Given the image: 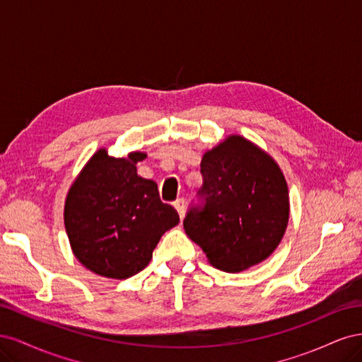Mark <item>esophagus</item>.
Segmentation results:
<instances>
[{
  "instance_id": "obj_1",
  "label": "esophagus",
  "mask_w": 362,
  "mask_h": 362,
  "mask_svg": "<svg viewBox=\"0 0 362 362\" xmlns=\"http://www.w3.org/2000/svg\"><path fill=\"white\" fill-rule=\"evenodd\" d=\"M173 206H175V210L178 211L180 217L182 218V217H184V213H185V204H184V199H177V201L173 202Z\"/></svg>"
}]
</instances>
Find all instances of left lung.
Listing matches in <instances>:
<instances>
[{
	"instance_id": "obj_1",
	"label": "left lung",
	"mask_w": 362,
	"mask_h": 362,
	"mask_svg": "<svg viewBox=\"0 0 362 362\" xmlns=\"http://www.w3.org/2000/svg\"><path fill=\"white\" fill-rule=\"evenodd\" d=\"M201 173L205 204L185 216V234L218 270L237 273L267 259L290 217L287 181L275 158L229 134L202 156Z\"/></svg>"
}]
</instances>
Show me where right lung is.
Segmentation results:
<instances>
[{"mask_svg":"<svg viewBox=\"0 0 362 362\" xmlns=\"http://www.w3.org/2000/svg\"><path fill=\"white\" fill-rule=\"evenodd\" d=\"M145 152L127 157L98 149L71 184L64 228L75 258L96 275L127 279L144 270L161 235L180 216L163 204L157 184L137 175Z\"/></svg>","mask_w":362,"mask_h":362,"instance_id":"obj_1","label":"right lung"}]
</instances>
